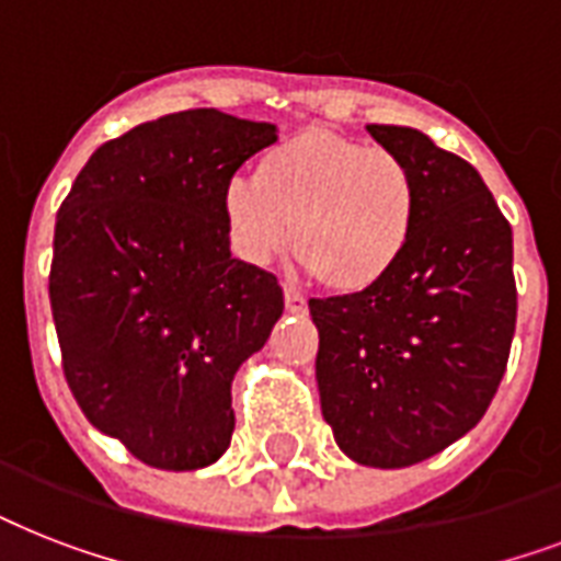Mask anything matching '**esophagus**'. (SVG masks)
<instances>
[{
	"label": "esophagus",
	"instance_id": "esophagus-1",
	"mask_svg": "<svg viewBox=\"0 0 561 561\" xmlns=\"http://www.w3.org/2000/svg\"><path fill=\"white\" fill-rule=\"evenodd\" d=\"M285 308H288L290 314H306L308 302L297 288H288V285H285Z\"/></svg>",
	"mask_w": 561,
	"mask_h": 561
}]
</instances>
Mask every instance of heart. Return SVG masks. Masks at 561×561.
<instances>
[{"instance_id": "1", "label": "heart", "mask_w": 561, "mask_h": 561, "mask_svg": "<svg viewBox=\"0 0 561 561\" xmlns=\"http://www.w3.org/2000/svg\"><path fill=\"white\" fill-rule=\"evenodd\" d=\"M220 206L244 262H276L294 232V253L325 288L364 294L408 253L419 183L383 145L306 127L262 153L255 180H229Z\"/></svg>"}]
</instances>
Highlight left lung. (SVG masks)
<instances>
[{"instance_id":"left-lung-1","label":"left lung","mask_w":561,"mask_h":561,"mask_svg":"<svg viewBox=\"0 0 561 561\" xmlns=\"http://www.w3.org/2000/svg\"><path fill=\"white\" fill-rule=\"evenodd\" d=\"M419 183V215L399 267L373 290L311 299L317 387L341 451L404 469L478 425L513 346V227L480 174L422 130L367 125Z\"/></svg>"}]
</instances>
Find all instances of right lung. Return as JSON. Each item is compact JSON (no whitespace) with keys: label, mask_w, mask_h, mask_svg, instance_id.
I'll return each mask as SVG.
<instances>
[{"label":"right lung","mask_w":561,"mask_h":561,"mask_svg":"<svg viewBox=\"0 0 561 561\" xmlns=\"http://www.w3.org/2000/svg\"><path fill=\"white\" fill-rule=\"evenodd\" d=\"M276 125L171 113L92 153L60 203L48 299L78 408L145 466L229 448L232 378L271 337L276 276L232 259L224 188Z\"/></svg>","instance_id":"right-lung-1"}]
</instances>
